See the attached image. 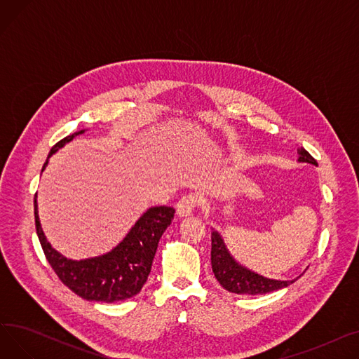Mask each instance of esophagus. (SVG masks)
<instances>
[{
    "instance_id": "1",
    "label": "esophagus",
    "mask_w": 359,
    "mask_h": 359,
    "mask_svg": "<svg viewBox=\"0 0 359 359\" xmlns=\"http://www.w3.org/2000/svg\"><path fill=\"white\" fill-rule=\"evenodd\" d=\"M198 202H199V199H198V196H196L195 194H189V195L183 196V198L177 202V206H176L177 215H179V217H187V215H191L192 211L196 208Z\"/></svg>"
}]
</instances>
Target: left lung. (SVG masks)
Returning a JSON list of instances; mask_svg holds the SVG:
<instances>
[{"label":"left lung","mask_w":359,"mask_h":359,"mask_svg":"<svg viewBox=\"0 0 359 359\" xmlns=\"http://www.w3.org/2000/svg\"><path fill=\"white\" fill-rule=\"evenodd\" d=\"M298 163H309L317 165V161L307 153L304 148H298ZM212 248H211V265L212 272L217 280L230 292L240 294V295H262L269 294L282 288H287L301 276L291 279V280H279L271 279L266 276H262L246 266L238 263L230 250L227 249V244L224 243L222 236L212 229L211 233Z\"/></svg>","instance_id":"obj_1"}]
</instances>
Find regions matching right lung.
Returning a JSON list of instances; mask_svg holds the SVG:
<instances>
[{"label":"right lung","instance_id":"right-lung-1","mask_svg":"<svg viewBox=\"0 0 359 359\" xmlns=\"http://www.w3.org/2000/svg\"><path fill=\"white\" fill-rule=\"evenodd\" d=\"M84 132L86 129H81L56 144L50 149L42 172L52 154ZM173 218L175 210L170 206H151L110 252L74 260L50 246L42 230L39 211H37V194L34 195L36 231L49 265L71 291L84 299L100 301V303H116L141 291L151 272L158 241Z\"/></svg>","mask_w":359,"mask_h":359}]
</instances>
